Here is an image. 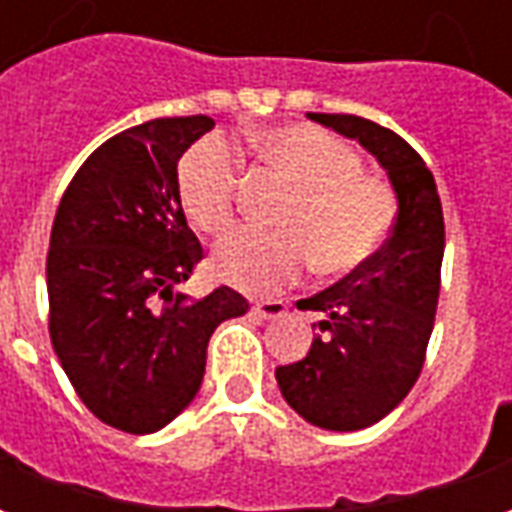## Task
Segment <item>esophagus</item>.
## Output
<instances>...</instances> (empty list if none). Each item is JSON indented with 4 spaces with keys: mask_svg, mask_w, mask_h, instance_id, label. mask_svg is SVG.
Returning a JSON list of instances; mask_svg holds the SVG:
<instances>
[{
    "mask_svg": "<svg viewBox=\"0 0 512 512\" xmlns=\"http://www.w3.org/2000/svg\"><path fill=\"white\" fill-rule=\"evenodd\" d=\"M288 312V304L279 299H268V301H257L252 307V315H257L260 321H274V318H282Z\"/></svg>",
    "mask_w": 512,
    "mask_h": 512,
    "instance_id": "esophagus-1",
    "label": "esophagus"
}]
</instances>
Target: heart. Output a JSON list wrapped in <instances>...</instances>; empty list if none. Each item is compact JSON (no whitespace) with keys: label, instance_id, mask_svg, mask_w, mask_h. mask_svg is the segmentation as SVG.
I'll use <instances>...</instances> for the list:
<instances>
[{"label":"heart","instance_id":"obj_1","mask_svg":"<svg viewBox=\"0 0 512 512\" xmlns=\"http://www.w3.org/2000/svg\"><path fill=\"white\" fill-rule=\"evenodd\" d=\"M257 150L293 186L277 216L285 230H235L213 249L216 277L263 293L304 268L348 274L365 266L395 222L384 180L362 172V156L329 131L304 123L268 128ZM244 161L224 136H205L180 158V205L202 233H224L235 219Z\"/></svg>","mask_w":512,"mask_h":512}]
</instances>
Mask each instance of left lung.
I'll list each match as a JSON object with an SVG mask.
<instances>
[{"label": "left lung", "instance_id": "obj_1", "mask_svg": "<svg viewBox=\"0 0 512 512\" xmlns=\"http://www.w3.org/2000/svg\"><path fill=\"white\" fill-rule=\"evenodd\" d=\"M307 117L376 156L395 189L397 219L365 266L299 301V310L321 312L326 337H315L301 362L277 367V384L312 425L362 430L384 419L419 378L439 304L444 213L436 180L403 136L356 115Z\"/></svg>", "mask_w": 512, "mask_h": 512}]
</instances>
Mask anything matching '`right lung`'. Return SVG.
<instances>
[{
    "label": "right lung",
    "instance_id": "right-lung-1",
    "mask_svg": "<svg viewBox=\"0 0 512 512\" xmlns=\"http://www.w3.org/2000/svg\"><path fill=\"white\" fill-rule=\"evenodd\" d=\"M211 128L205 115L158 117L106 139L73 175L51 227V345L84 406L136 436L189 406L211 334L249 310L227 285L205 299L178 290L202 260L178 161Z\"/></svg>",
    "mask_w": 512,
    "mask_h": 512
}]
</instances>
